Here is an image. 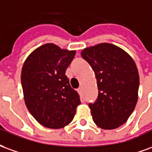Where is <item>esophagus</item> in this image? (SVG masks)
Listing matches in <instances>:
<instances>
[{
  "mask_svg": "<svg viewBox=\"0 0 152 152\" xmlns=\"http://www.w3.org/2000/svg\"><path fill=\"white\" fill-rule=\"evenodd\" d=\"M77 92H78L79 95H82V88H81V87H79V88L77 89Z\"/></svg>",
  "mask_w": 152,
  "mask_h": 152,
  "instance_id": "obj_1",
  "label": "esophagus"
}]
</instances>
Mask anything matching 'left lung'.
I'll return each mask as SVG.
<instances>
[{
	"label": "left lung",
	"instance_id": "left-lung-1",
	"mask_svg": "<svg viewBox=\"0 0 152 152\" xmlns=\"http://www.w3.org/2000/svg\"><path fill=\"white\" fill-rule=\"evenodd\" d=\"M82 56L96 75L99 95L90 104L94 122L113 129L126 122L138 98L139 75L134 61L122 48L108 43L85 48Z\"/></svg>",
	"mask_w": 152,
	"mask_h": 152
}]
</instances>
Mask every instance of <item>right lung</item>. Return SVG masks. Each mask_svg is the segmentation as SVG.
Returning a JSON list of instances; mask_svg holds the SVG:
<instances>
[{
    "mask_svg": "<svg viewBox=\"0 0 152 152\" xmlns=\"http://www.w3.org/2000/svg\"><path fill=\"white\" fill-rule=\"evenodd\" d=\"M75 53L48 43L35 49L24 61L21 82L25 104L46 128L61 129L69 125L81 104L65 75Z\"/></svg>",
    "mask_w": 152,
    "mask_h": 152,
    "instance_id": "add662e5",
    "label": "right lung"
}]
</instances>
